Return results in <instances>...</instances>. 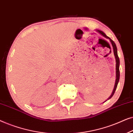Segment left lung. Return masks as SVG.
<instances>
[{
    "label": "left lung",
    "instance_id": "left-lung-1",
    "mask_svg": "<svg viewBox=\"0 0 133 133\" xmlns=\"http://www.w3.org/2000/svg\"><path fill=\"white\" fill-rule=\"evenodd\" d=\"M96 31L99 32L100 34H101L102 36H103V37H105V38H107V39H108L110 40L112 46V48H113V52H114V57H115V59H116V81H115V84H114V89L113 90H112V92L111 94V96H110L108 98V99L106 100L104 102H105L107 101H108V100L110 99L112 97V96L114 95V92H115V91L116 90V88H117V84L118 83H119V78H120V71H119V65H120V61H119V58L118 57V55H117V46H116V45L115 44V43L114 42V41L111 40V39H110V37H108L106 34H105L104 32L103 31H102L101 30H96ZM103 102V103H104Z\"/></svg>",
    "mask_w": 133,
    "mask_h": 133
}]
</instances>
